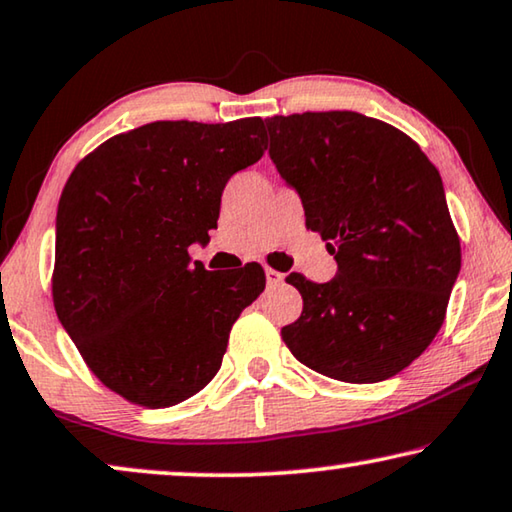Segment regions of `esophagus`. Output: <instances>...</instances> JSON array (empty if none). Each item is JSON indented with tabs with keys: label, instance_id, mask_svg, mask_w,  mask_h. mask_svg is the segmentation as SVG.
Instances as JSON below:
<instances>
[{
	"label": "esophagus",
	"instance_id": "esophagus-1",
	"mask_svg": "<svg viewBox=\"0 0 512 512\" xmlns=\"http://www.w3.org/2000/svg\"><path fill=\"white\" fill-rule=\"evenodd\" d=\"M265 279H268V286H277V284H281V281H284V274L272 270V268H265Z\"/></svg>",
	"mask_w": 512,
	"mask_h": 512
}]
</instances>
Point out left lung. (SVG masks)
<instances>
[{
	"mask_svg": "<svg viewBox=\"0 0 512 512\" xmlns=\"http://www.w3.org/2000/svg\"><path fill=\"white\" fill-rule=\"evenodd\" d=\"M265 124L270 159L337 261L328 284L288 274L302 314L281 339L330 379H390L432 344L462 268L439 170L406 133L353 110Z\"/></svg>",
	"mask_w": 512,
	"mask_h": 512,
	"instance_id": "left-lung-1",
	"label": "left lung"
}]
</instances>
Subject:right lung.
Instances as JSON below:
<instances>
[{"instance_id":"obj_1","label":"right lung","mask_w":512,"mask_h":512,"mask_svg":"<svg viewBox=\"0 0 512 512\" xmlns=\"http://www.w3.org/2000/svg\"><path fill=\"white\" fill-rule=\"evenodd\" d=\"M263 145L261 117L152 122L108 138L66 180L55 311L92 374L127 402L166 409L203 390L263 293L261 265L219 274L189 256L217 228L226 182Z\"/></svg>"}]
</instances>
